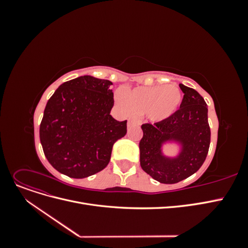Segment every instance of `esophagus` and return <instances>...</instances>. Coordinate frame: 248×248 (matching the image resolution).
<instances>
[{"label":"esophagus","mask_w":248,"mask_h":248,"mask_svg":"<svg viewBox=\"0 0 248 248\" xmlns=\"http://www.w3.org/2000/svg\"><path fill=\"white\" fill-rule=\"evenodd\" d=\"M140 123L137 121V120H134V119H129L128 120V127H130V126H133V125H139Z\"/></svg>","instance_id":"esophagus-1"}]
</instances>
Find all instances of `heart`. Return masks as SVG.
Segmentation results:
<instances>
[{"instance_id":"b5f03b06","label":"heart","mask_w":248,"mask_h":248,"mask_svg":"<svg viewBox=\"0 0 248 248\" xmlns=\"http://www.w3.org/2000/svg\"><path fill=\"white\" fill-rule=\"evenodd\" d=\"M115 98L126 114L145 112L150 121L159 122L170 117L180 108L183 95L178 87L163 85L118 91Z\"/></svg>"}]
</instances>
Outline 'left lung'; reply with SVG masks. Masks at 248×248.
Instances as JSON below:
<instances>
[{
	"instance_id": "8db88e82",
	"label": "left lung",
	"mask_w": 248,
	"mask_h": 248,
	"mask_svg": "<svg viewBox=\"0 0 248 248\" xmlns=\"http://www.w3.org/2000/svg\"><path fill=\"white\" fill-rule=\"evenodd\" d=\"M179 86L184 93L180 108L163 121L141 125L140 167L164 184L178 183L198 171L206 159L211 139L204 98L194 89ZM170 140L178 141L183 147L175 159L162 154V145Z\"/></svg>"
}]
</instances>
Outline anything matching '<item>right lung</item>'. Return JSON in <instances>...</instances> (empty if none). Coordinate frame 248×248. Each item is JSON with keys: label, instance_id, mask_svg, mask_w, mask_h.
<instances>
[{"label": "right lung", "instance_id": "add662e5", "mask_svg": "<svg viewBox=\"0 0 248 248\" xmlns=\"http://www.w3.org/2000/svg\"><path fill=\"white\" fill-rule=\"evenodd\" d=\"M112 82L90 76L60 86L46 103L40 141L48 162L62 174L81 179L106 168L112 146L127 132V121L110 116Z\"/></svg>", "mask_w": 248, "mask_h": 248}]
</instances>
